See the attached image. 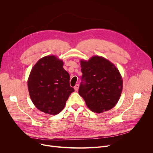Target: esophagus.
<instances>
[{"instance_id": "obj_1", "label": "esophagus", "mask_w": 153, "mask_h": 153, "mask_svg": "<svg viewBox=\"0 0 153 153\" xmlns=\"http://www.w3.org/2000/svg\"><path fill=\"white\" fill-rule=\"evenodd\" d=\"M79 84H76V85H75L74 88V90H75L76 91H77V90H78V89H79Z\"/></svg>"}]
</instances>
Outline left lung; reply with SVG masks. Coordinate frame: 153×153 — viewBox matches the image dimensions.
Returning a JSON list of instances; mask_svg holds the SVG:
<instances>
[{"instance_id":"1","label":"left lung","mask_w":153,"mask_h":153,"mask_svg":"<svg viewBox=\"0 0 153 153\" xmlns=\"http://www.w3.org/2000/svg\"><path fill=\"white\" fill-rule=\"evenodd\" d=\"M82 73L79 94L90 110L101 113L111 110L120 97L123 80L114 65L100 56L80 60Z\"/></svg>"}]
</instances>
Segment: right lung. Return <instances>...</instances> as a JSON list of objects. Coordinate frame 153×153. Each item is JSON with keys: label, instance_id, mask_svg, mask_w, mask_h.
Segmentation results:
<instances>
[{"label": "right lung", "instance_id": "right-lung-1", "mask_svg": "<svg viewBox=\"0 0 153 153\" xmlns=\"http://www.w3.org/2000/svg\"><path fill=\"white\" fill-rule=\"evenodd\" d=\"M63 62L55 56L40 59L33 67L28 80L31 99L40 111L51 115L64 108L70 94V76L63 68Z\"/></svg>", "mask_w": 153, "mask_h": 153}]
</instances>
